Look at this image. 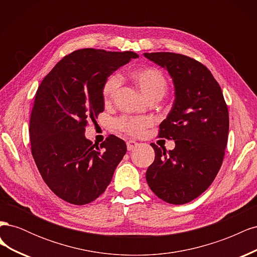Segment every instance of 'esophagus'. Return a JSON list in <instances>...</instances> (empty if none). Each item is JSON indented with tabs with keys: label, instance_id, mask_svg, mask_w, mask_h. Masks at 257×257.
<instances>
[{
	"label": "esophagus",
	"instance_id": "esophagus-1",
	"mask_svg": "<svg viewBox=\"0 0 257 257\" xmlns=\"http://www.w3.org/2000/svg\"><path fill=\"white\" fill-rule=\"evenodd\" d=\"M137 147H138V143H136L135 141H128L126 143V148H127L128 151H132V150L136 149Z\"/></svg>",
	"mask_w": 257,
	"mask_h": 257
}]
</instances>
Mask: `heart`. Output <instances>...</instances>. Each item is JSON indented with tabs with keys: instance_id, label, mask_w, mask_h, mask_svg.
Returning a JSON list of instances; mask_svg holds the SVG:
<instances>
[{
	"instance_id": "1",
	"label": "heart",
	"mask_w": 257,
	"mask_h": 257,
	"mask_svg": "<svg viewBox=\"0 0 257 257\" xmlns=\"http://www.w3.org/2000/svg\"><path fill=\"white\" fill-rule=\"evenodd\" d=\"M131 78L141 89L143 94L149 99H161L167 91L168 82L165 75L159 68L153 66H142L134 68L130 73ZM121 85L118 75L112 74L105 80L103 85V97L106 104L111 103ZM153 120L150 116H122L116 121V126L124 133L138 137L151 126Z\"/></svg>"
}]
</instances>
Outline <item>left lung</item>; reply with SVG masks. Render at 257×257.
Wrapping results in <instances>:
<instances>
[{"instance_id":"obj_1","label":"left lung","mask_w":257,"mask_h":257,"mask_svg":"<svg viewBox=\"0 0 257 257\" xmlns=\"http://www.w3.org/2000/svg\"><path fill=\"white\" fill-rule=\"evenodd\" d=\"M145 57L167 69L175 102L160 124L159 137L174 139V150L151 144L155 159L146 180L162 200L190 203L214 180L227 145L229 116L220 84L200 62L180 53L151 52Z\"/></svg>"}]
</instances>
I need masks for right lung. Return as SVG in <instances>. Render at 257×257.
<instances>
[{"instance_id":"right-lung-1","label":"right lung","mask_w":257,"mask_h":257,"mask_svg":"<svg viewBox=\"0 0 257 257\" xmlns=\"http://www.w3.org/2000/svg\"><path fill=\"white\" fill-rule=\"evenodd\" d=\"M136 58L133 51L76 50L58 62L36 91L31 151L46 184L69 204L85 205L102 195L126 153L119 137L109 135L98 147L84 131L104 111L105 80Z\"/></svg>"}]
</instances>
